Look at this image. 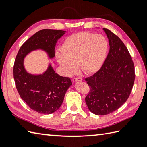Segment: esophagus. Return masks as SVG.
I'll return each mask as SVG.
<instances>
[{
  "label": "esophagus",
  "mask_w": 147,
  "mask_h": 147,
  "mask_svg": "<svg viewBox=\"0 0 147 147\" xmlns=\"http://www.w3.org/2000/svg\"><path fill=\"white\" fill-rule=\"evenodd\" d=\"M82 80V79L81 78H74L73 79V82H81Z\"/></svg>",
  "instance_id": "obj_1"
}]
</instances>
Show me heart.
<instances>
[{"label": "heart", "instance_id": "heart-1", "mask_svg": "<svg viewBox=\"0 0 147 147\" xmlns=\"http://www.w3.org/2000/svg\"><path fill=\"white\" fill-rule=\"evenodd\" d=\"M108 48V41L102 35L80 32L65 40L56 59L66 75L75 73L77 65L84 73L93 74L102 66Z\"/></svg>", "mask_w": 147, "mask_h": 147}]
</instances>
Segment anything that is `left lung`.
<instances>
[{
	"instance_id": "left-lung-1",
	"label": "left lung",
	"mask_w": 147,
	"mask_h": 147,
	"mask_svg": "<svg viewBox=\"0 0 147 147\" xmlns=\"http://www.w3.org/2000/svg\"><path fill=\"white\" fill-rule=\"evenodd\" d=\"M108 37L109 51L100 70L86 78L90 91L86 97L88 109L95 115L112 113L130 96L135 80V69L125 45L109 30L103 28Z\"/></svg>"
}]
</instances>
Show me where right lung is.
<instances>
[{
  "label": "right lung",
  "instance_id": "obj_1",
  "mask_svg": "<svg viewBox=\"0 0 147 147\" xmlns=\"http://www.w3.org/2000/svg\"><path fill=\"white\" fill-rule=\"evenodd\" d=\"M65 32L43 29L36 32L21 47L15 60L13 77L17 91L30 108L39 113L51 114L58 110L72 82L57 74L51 63L43 73H30L24 67V58L32 52L41 50L49 59H53L57 41Z\"/></svg>",
  "mask_w": 147,
  "mask_h": 147
}]
</instances>
